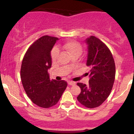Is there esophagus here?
Here are the masks:
<instances>
[{
	"label": "esophagus",
	"mask_w": 134,
	"mask_h": 134,
	"mask_svg": "<svg viewBox=\"0 0 134 134\" xmlns=\"http://www.w3.org/2000/svg\"><path fill=\"white\" fill-rule=\"evenodd\" d=\"M68 84H69V85H70V86H74V85H75V84H76V82H73V81H69Z\"/></svg>",
	"instance_id": "esophagus-1"
}]
</instances>
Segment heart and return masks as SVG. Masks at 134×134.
I'll return each mask as SVG.
<instances>
[{"label":"heart","mask_w":134,"mask_h":134,"mask_svg":"<svg viewBox=\"0 0 134 134\" xmlns=\"http://www.w3.org/2000/svg\"><path fill=\"white\" fill-rule=\"evenodd\" d=\"M63 48L69 53L70 56L77 55L78 57L82 52V47L79 42L74 40H70L63 44ZM59 51L57 47H54L51 51V58L53 60H56L58 58Z\"/></svg>","instance_id":"heart-1"}]
</instances>
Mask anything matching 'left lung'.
<instances>
[{
    "label": "left lung",
    "instance_id": "8db88e82",
    "mask_svg": "<svg viewBox=\"0 0 134 134\" xmlns=\"http://www.w3.org/2000/svg\"><path fill=\"white\" fill-rule=\"evenodd\" d=\"M86 65L90 67V77L86 85L77 82L81 92L77 99L84 107L94 108L101 105L111 93L115 78V64L111 52L99 38L91 36Z\"/></svg>",
    "mask_w": 134,
    "mask_h": 134
}]
</instances>
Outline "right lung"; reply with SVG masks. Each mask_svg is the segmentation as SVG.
<instances>
[{
    "label": "right lung",
    "instance_id": "add662e5",
    "mask_svg": "<svg viewBox=\"0 0 134 134\" xmlns=\"http://www.w3.org/2000/svg\"><path fill=\"white\" fill-rule=\"evenodd\" d=\"M58 38L44 35L33 43L26 52L21 67V79L26 93L33 103L48 108L58 103L67 86L65 81L50 79V51Z\"/></svg>",
    "mask_w": 134,
    "mask_h": 134
}]
</instances>
